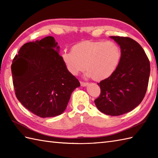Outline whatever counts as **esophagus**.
Instances as JSON below:
<instances>
[{
	"mask_svg": "<svg viewBox=\"0 0 158 158\" xmlns=\"http://www.w3.org/2000/svg\"><path fill=\"white\" fill-rule=\"evenodd\" d=\"M88 85V83H87V82H83V81L81 82V85L83 86V87H85V86Z\"/></svg>",
	"mask_w": 158,
	"mask_h": 158,
	"instance_id": "esophagus-1",
	"label": "esophagus"
}]
</instances>
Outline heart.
<instances>
[{"label": "heart", "mask_w": 158, "mask_h": 158, "mask_svg": "<svg viewBox=\"0 0 158 158\" xmlns=\"http://www.w3.org/2000/svg\"><path fill=\"white\" fill-rule=\"evenodd\" d=\"M61 58L72 75H78L86 68L87 76L102 81L115 73L122 58V50L111 41H84L74 45L71 51L63 52Z\"/></svg>", "instance_id": "heart-1"}]
</instances>
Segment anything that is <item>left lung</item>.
<instances>
[{"mask_svg": "<svg viewBox=\"0 0 158 158\" xmlns=\"http://www.w3.org/2000/svg\"><path fill=\"white\" fill-rule=\"evenodd\" d=\"M110 37L120 46L122 58L115 73L98 83L101 92L94 102L100 112L118 116L131 111L142 102L148 86L150 62L135 40L118 36Z\"/></svg>", "mask_w": 158, "mask_h": 158, "instance_id": "left-lung-1", "label": "left lung"}]
</instances>
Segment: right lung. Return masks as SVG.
Wrapping results in <instances>:
<instances>
[{"label": "right lung", "mask_w": 158, "mask_h": 158, "mask_svg": "<svg viewBox=\"0 0 158 158\" xmlns=\"http://www.w3.org/2000/svg\"><path fill=\"white\" fill-rule=\"evenodd\" d=\"M53 36L23 45L13 60L11 73L17 98L26 109L43 117L64 111L72 92L80 86L67 70Z\"/></svg>", "instance_id": "add662e5"}]
</instances>
